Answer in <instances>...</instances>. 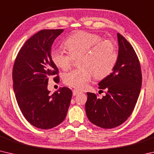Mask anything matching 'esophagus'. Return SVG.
<instances>
[{"mask_svg":"<svg viewBox=\"0 0 154 154\" xmlns=\"http://www.w3.org/2000/svg\"><path fill=\"white\" fill-rule=\"evenodd\" d=\"M79 93V91H77V90H72V95H73V96H76Z\"/></svg>","mask_w":154,"mask_h":154,"instance_id":"esophagus-1","label":"esophagus"}]
</instances>
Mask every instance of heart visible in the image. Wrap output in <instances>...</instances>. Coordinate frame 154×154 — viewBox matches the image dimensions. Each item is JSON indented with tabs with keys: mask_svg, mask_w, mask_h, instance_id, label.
<instances>
[{
	"mask_svg": "<svg viewBox=\"0 0 154 154\" xmlns=\"http://www.w3.org/2000/svg\"><path fill=\"white\" fill-rule=\"evenodd\" d=\"M67 52L54 49L51 58L56 66L62 70L71 67L74 59L79 58L81 68L65 73V84L77 90H83L94 75L103 79L113 71L118 61L116 45L94 33L79 31L68 37L64 43Z\"/></svg>",
	"mask_w": 154,
	"mask_h": 154,
	"instance_id": "obj_1",
	"label": "heart"
}]
</instances>
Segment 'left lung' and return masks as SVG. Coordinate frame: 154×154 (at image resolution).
I'll use <instances>...</instances> for the list:
<instances>
[{
  "label": "left lung",
  "instance_id": "obj_1",
  "mask_svg": "<svg viewBox=\"0 0 154 154\" xmlns=\"http://www.w3.org/2000/svg\"><path fill=\"white\" fill-rule=\"evenodd\" d=\"M118 61L113 72L100 81L99 89H106L102 98L87 92L85 111L89 120L103 128H113L127 120L133 111L140 92L142 74L137 54L120 34Z\"/></svg>",
  "mask_w": 154,
  "mask_h": 154
}]
</instances>
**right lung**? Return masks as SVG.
<instances>
[{"mask_svg":"<svg viewBox=\"0 0 154 154\" xmlns=\"http://www.w3.org/2000/svg\"><path fill=\"white\" fill-rule=\"evenodd\" d=\"M63 29L42 30L21 48L13 68V86L17 103L26 120L41 129H50L66 118L72 91L63 87L50 94L49 78L58 74L51 58V46ZM59 77H54L58 82Z\"/></svg>","mask_w":154,"mask_h":154,"instance_id":"1","label":"right lung"}]
</instances>
